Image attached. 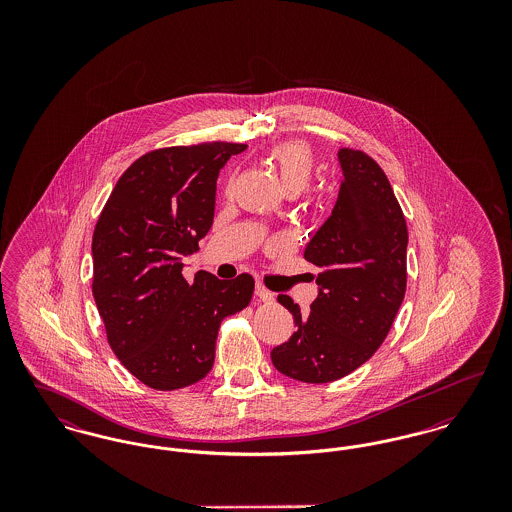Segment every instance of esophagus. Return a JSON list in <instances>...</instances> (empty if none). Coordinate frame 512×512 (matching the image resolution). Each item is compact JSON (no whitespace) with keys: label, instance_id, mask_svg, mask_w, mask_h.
<instances>
[{"label":"esophagus","instance_id":"obj_1","mask_svg":"<svg viewBox=\"0 0 512 512\" xmlns=\"http://www.w3.org/2000/svg\"><path fill=\"white\" fill-rule=\"evenodd\" d=\"M255 295L261 299V301H267V303H270L272 299H274V295H272V292L270 290H267L263 284H255Z\"/></svg>","mask_w":512,"mask_h":512}]
</instances>
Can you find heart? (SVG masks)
Here are the masks:
<instances>
[{
  "mask_svg": "<svg viewBox=\"0 0 512 512\" xmlns=\"http://www.w3.org/2000/svg\"><path fill=\"white\" fill-rule=\"evenodd\" d=\"M268 161L278 171L286 192H303L315 172V155L305 144L286 142L268 151Z\"/></svg>",
  "mask_w": 512,
  "mask_h": 512,
  "instance_id": "heart-1",
  "label": "heart"
}]
</instances>
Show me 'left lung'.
<instances>
[{
  "label": "left lung",
  "instance_id": "1",
  "mask_svg": "<svg viewBox=\"0 0 512 512\" xmlns=\"http://www.w3.org/2000/svg\"><path fill=\"white\" fill-rule=\"evenodd\" d=\"M341 188L332 215L305 247L320 268L311 313L278 295L292 338L270 351L284 376L326 384L351 374L386 340L407 288V222L388 176L363 151L341 147Z\"/></svg>",
  "mask_w": 512,
  "mask_h": 512
}]
</instances>
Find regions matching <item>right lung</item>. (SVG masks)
<instances>
[{
    "label": "right lung",
    "instance_id": "1",
    "mask_svg": "<svg viewBox=\"0 0 512 512\" xmlns=\"http://www.w3.org/2000/svg\"><path fill=\"white\" fill-rule=\"evenodd\" d=\"M245 144L155 149L134 161L99 215L92 292L113 353L142 384L192 386L215 363L220 322L251 301L249 274L182 276L215 217L217 178Z\"/></svg>",
    "mask_w": 512,
    "mask_h": 512
}]
</instances>
